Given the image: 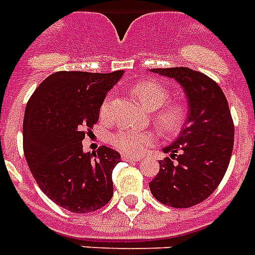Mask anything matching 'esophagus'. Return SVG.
Returning <instances> with one entry per match:
<instances>
[{
	"mask_svg": "<svg viewBox=\"0 0 255 255\" xmlns=\"http://www.w3.org/2000/svg\"><path fill=\"white\" fill-rule=\"evenodd\" d=\"M122 160L127 161V162H137V161H140V157H132L128 156V154H123V156H122Z\"/></svg>",
	"mask_w": 255,
	"mask_h": 255,
	"instance_id": "34e87169",
	"label": "esophagus"
}]
</instances>
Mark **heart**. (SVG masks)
<instances>
[{"label":"heart","instance_id":"heart-1","mask_svg":"<svg viewBox=\"0 0 255 255\" xmlns=\"http://www.w3.org/2000/svg\"><path fill=\"white\" fill-rule=\"evenodd\" d=\"M133 94L137 97L138 101L146 110L149 111L156 110L153 118L157 126L163 132L174 133L179 131V128L185 122L186 109L181 102L165 103L169 93L162 85L156 81H141L133 86ZM110 105H111V97H107L101 107V114L103 117L109 114ZM110 141L124 154L138 156L157 141V136L152 131L137 132L123 128L111 134Z\"/></svg>","mask_w":255,"mask_h":255}]
</instances>
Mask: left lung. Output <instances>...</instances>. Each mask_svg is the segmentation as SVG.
<instances>
[{
  "label": "left lung",
  "instance_id": "8db88e82",
  "mask_svg": "<svg viewBox=\"0 0 255 255\" xmlns=\"http://www.w3.org/2000/svg\"><path fill=\"white\" fill-rule=\"evenodd\" d=\"M181 85L187 99V119L178 137L162 149L169 157L149 183L158 202L187 208L206 200L220 185L231 161L235 127L220 86L190 68L150 69Z\"/></svg>",
  "mask_w": 255,
  "mask_h": 255
}]
</instances>
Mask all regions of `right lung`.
<instances>
[{
    "label": "right lung",
    "instance_id": "obj_1",
    "mask_svg": "<svg viewBox=\"0 0 255 255\" xmlns=\"http://www.w3.org/2000/svg\"><path fill=\"white\" fill-rule=\"evenodd\" d=\"M123 74L56 72L27 102L23 152L28 167L41 191L70 212H93L113 198V170L121 154L105 145L85 153L82 140Z\"/></svg>",
    "mask_w": 255,
    "mask_h": 255
}]
</instances>
